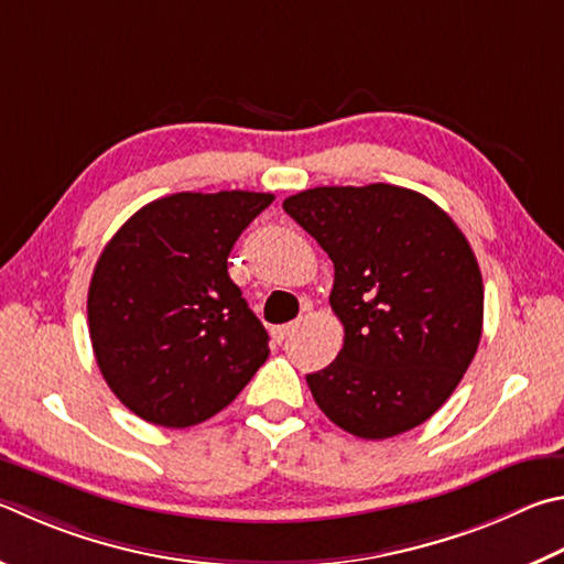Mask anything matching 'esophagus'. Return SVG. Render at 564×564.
Returning <instances> with one entry per match:
<instances>
[{
    "label": "esophagus",
    "mask_w": 564,
    "mask_h": 564,
    "mask_svg": "<svg viewBox=\"0 0 564 564\" xmlns=\"http://www.w3.org/2000/svg\"><path fill=\"white\" fill-rule=\"evenodd\" d=\"M295 327H299V323H289V325H279V327H273V337H275V343H283L285 337H289Z\"/></svg>",
    "instance_id": "1"
}]
</instances>
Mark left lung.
<instances>
[{"label": "left lung", "mask_w": 564, "mask_h": 564, "mask_svg": "<svg viewBox=\"0 0 564 564\" xmlns=\"http://www.w3.org/2000/svg\"><path fill=\"white\" fill-rule=\"evenodd\" d=\"M283 209L335 265L343 350L305 375L315 404L345 432L389 438L424 424L478 350L484 279L448 214L394 184L315 187Z\"/></svg>", "instance_id": "obj_1"}]
</instances>
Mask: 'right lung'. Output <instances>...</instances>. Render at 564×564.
I'll return each mask as SVG.
<instances>
[{
  "label": "right lung",
  "mask_w": 564,
  "mask_h": 564,
  "mask_svg": "<svg viewBox=\"0 0 564 564\" xmlns=\"http://www.w3.org/2000/svg\"><path fill=\"white\" fill-rule=\"evenodd\" d=\"M273 202L263 192H180L122 224L96 263L88 330L122 404L184 429L231 404L269 357V333L229 279L241 231Z\"/></svg>",
  "instance_id": "obj_1"
}]
</instances>
